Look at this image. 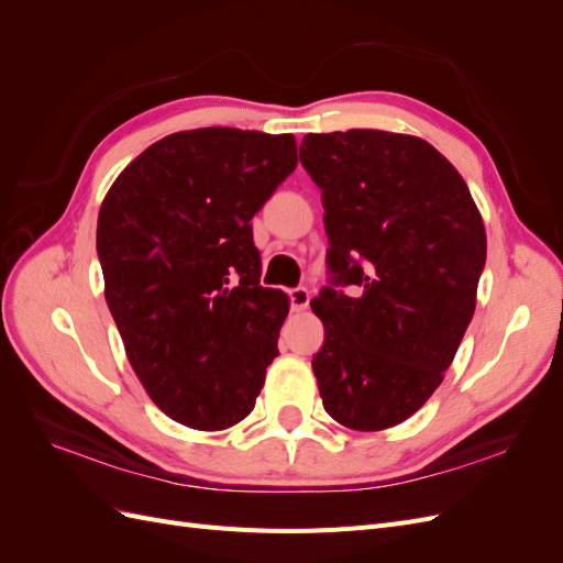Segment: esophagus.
I'll list each match as a JSON object with an SVG mask.
<instances>
[{"instance_id":"1","label":"esophagus","mask_w":563,"mask_h":563,"mask_svg":"<svg viewBox=\"0 0 563 563\" xmlns=\"http://www.w3.org/2000/svg\"><path fill=\"white\" fill-rule=\"evenodd\" d=\"M288 298H291V310H294V312L308 310V305H310V291H308V288H305V286L291 288V291H288Z\"/></svg>"}]
</instances>
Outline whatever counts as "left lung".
<instances>
[{
    "instance_id": "left-lung-1",
    "label": "left lung",
    "mask_w": 563,
    "mask_h": 563,
    "mask_svg": "<svg viewBox=\"0 0 563 563\" xmlns=\"http://www.w3.org/2000/svg\"><path fill=\"white\" fill-rule=\"evenodd\" d=\"M300 164L329 234L331 279L312 300L323 408L350 430L395 428L432 397L470 327L484 220L455 166L416 135L308 133Z\"/></svg>"
}]
</instances>
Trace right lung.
<instances>
[{"label":"right lung","mask_w":563,"mask_h":563,"mask_svg":"<svg viewBox=\"0 0 563 563\" xmlns=\"http://www.w3.org/2000/svg\"><path fill=\"white\" fill-rule=\"evenodd\" d=\"M296 164L291 133L180 131L135 157L100 207L96 249L126 356L187 428L244 420L279 354L288 296L261 286L251 218Z\"/></svg>","instance_id":"add662e5"}]
</instances>
